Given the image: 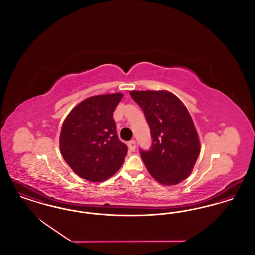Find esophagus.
Returning <instances> with one entry per match:
<instances>
[{"instance_id": "34e87169", "label": "esophagus", "mask_w": 255, "mask_h": 255, "mask_svg": "<svg viewBox=\"0 0 255 255\" xmlns=\"http://www.w3.org/2000/svg\"><path fill=\"white\" fill-rule=\"evenodd\" d=\"M127 145H128L129 150L133 152V151H134V149H135V141H134V140H130V141L127 143Z\"/></svg>"}]
</instances>
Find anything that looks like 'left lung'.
<instances>
[{"label":"left lung","instance_id":"left-lung-1","mask_svg":"<svg viewBox=\"0 0 255 255\" xmlns=\"http://www.w3.org/2000/svg\"><path fill=\"white\" fill-rule=\"evenodd\" d=\"M130 95L150 128L151 147L139 151L146 168L161 184L180 183L190 175L201 148L189 112L166 91H132Z\"/></svg>","mask_w":255,"mask_h":255}]
</instances>
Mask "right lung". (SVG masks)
I'll return each instance as SVG.
<instances>
[{
	"label": "right lung",
	"instance_id": "add662e5",
	"mask_svg": "<svg viewBox=\"0 0 255 255\" xmlns=\"http://www.w3.org/2000/svg\"><path fill=\"white\" fill-rule=\"evenodd\" d=\"M123 95L89 97L63 122L60 150L66 162L82 179L103 182L122 167L127 145L117 133L113 114Z\"/></svg>",
	"mask_w": 255,
	"mask_h": 255
}]
</instances>
